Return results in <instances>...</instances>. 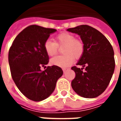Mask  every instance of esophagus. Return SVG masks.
I'll return each mask as SVG.
<instances>
[{"instance_id":"obj_1","label":"esophagus","mask_w":121,"mask_h":121,"mask_svg":"<svg viewBox=\"0 0 121 121\" xmlns=\"http://www.w3.org/2000/svg\"><path fill=\"white\" fill-rule=\"evenodd\" d=\"M63 73H65L66 71H67V70H66V69H63Z\"/></svg>"}]
</instances>
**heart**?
I'll list each match as a JSON object with an SVG mask.
<instances>
[{"mask_svg": "<svg viewBox=\"0 0 121 121\" xmlns=\"http://www.w3.org/2000/svg\"><path fill=\"white\" fill-rule=\"evenodd\" d=\"M62 53L64 55L56 56L50 60L53 65L61 68H67L73 63L74 58L79 59L83 55L84 45L80 40L76 39L72 34L64 32L56 35L54 41L47 39L44 43V48L49 56L57 54L58 47H63Z\"/></svg>", "mask_w": 121, "mask_h": 121, "instance_id": "1", "label": "heart"}]
</instances>
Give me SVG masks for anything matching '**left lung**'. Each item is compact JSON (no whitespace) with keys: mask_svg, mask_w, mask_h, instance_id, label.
Wrapping results in <instances>:
<instances>
[{"mask_svg":"<svg viewBox=\"0 0 121 121\" xmlns=\"http://www.w3.org/2000/svg\"><path fill=\"white\" fill-rule=\"evenodd\" d=\"M67 30L78 34L84 45V54L77 63L83 67L71 68L76 74L71 86L80 96L95 98L106 90L114 72L113 47L101 32L90 26L80 25Z\"/></svg>","mask_w":121,"mask_h":121,"instance_id":"8db88e82","label":"left lung"}]
</instances>
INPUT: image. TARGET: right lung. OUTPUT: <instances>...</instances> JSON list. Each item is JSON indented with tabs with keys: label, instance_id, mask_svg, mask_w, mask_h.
<instances>
[{
	"label": "right lung",
	"instance_id": "add662e5",
	"mask_svg": "<svg viewBox=\"0 0 121 121\" xmlns=\"http://www.w3.org/2000/svg\"><path fill=\"white\" fill-rule=\"evenodd\" d=\"M56 29L30 25L15 38L8 53L11 75L18 89L28 99L39 102L50 96L63 74L61 67L48 66L49 58L44 43Z\"/></svg>",
	"mask_w": 121,
	"mask_h": 121
}]
</instances>
